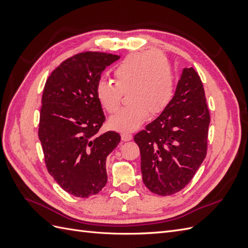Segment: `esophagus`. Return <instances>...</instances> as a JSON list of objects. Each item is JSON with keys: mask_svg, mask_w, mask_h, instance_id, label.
Returning a JSON list of instances; mask_svg holds the SVG:
<instances>
[{"mask_svg": "<svg viewBox=\"0 0 248 248\" xmlns=\"http://www.w3.org/2000/svg\"><path fill=\"white\" fill-rule=\"evenodd\" d=\"M121 139H122V140H123V141H128V140H132V136H131L130 133H126V132H124V133H122V134H121Z\"/></svg>", "mask_w": 248, "mask_h": 248, "instance_id": "1", "label": "esophagus"}]
</instances>
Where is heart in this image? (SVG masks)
<instances>
[{"label":"heart","instance_id":"heart-1","mask_svg":"<svg viewBox=\"0 0 248 248\" xmlns=\"http://www.w3.org/2000/svg\"><path fill=\"white\" fill-rule=\"evenodd\" d=\"M115 82L101 79L96 85V97L108 112H115L127 91L128 107L118 110L108 124L119 131L137 129L148 117L168 107L174 92V77L167 58L156 51L127 57L114 70Z\"/></svg>","mask_w":248,"mask_h":248}]
</instances>
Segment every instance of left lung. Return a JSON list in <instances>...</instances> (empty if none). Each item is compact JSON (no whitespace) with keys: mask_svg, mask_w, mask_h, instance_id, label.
<instances>
[{"mask_svg":"<svg viewBox=\"0 0 248 248\" xmlns=\"http://www.w3.org/2000/svg\"><path fill=\"white\" fill-rule=\"evenodd\" d=\"M209 124L201 78L192 67L184 68L168 107L134 136L150 191L170 196L191 181L207 154Z\"/></svg>","mask_w":248,"mask_h":248,"instance_id":"1","label":"left lung"}]
</instances>
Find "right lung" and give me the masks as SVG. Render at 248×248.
Segmentation results:
<instances>
[{
	"mask_svg": "<svg viewBox=\"0 0 248 248\" xmlns=\"http://www.w3.org/2000/svg\"><path fill=\"white\" fill-rule=\"evenodd\" d=\"M120 56L80 52L65 60L43 89L38 137L47 170L74 197L89 198L108 182V155L121 140L118 132L98 134L106 121L96 85Z\"/></svg>",
	"mask_w": 248,
	"mask_h": 248,
	"instance_id": "obj_1",
	"label": "right lung"
}]
</instances>
